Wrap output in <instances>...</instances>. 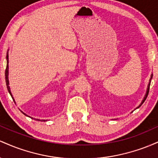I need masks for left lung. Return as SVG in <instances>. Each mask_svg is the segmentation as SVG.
<instances>
[{"instance_id": "obj_1", "label": "left lung", "mask_w": 158, "mask_h": 158, "mask_svg": "<svg viewBox=\"0 0 158 158\" xmlns=\"http://www.w3.org/2000/svg\"><path fill=\"white\" fill-rule=\"evenodd\" d=\"M152 77H153V75H152V76H151V79H150V81H149V83H148V88H147V91H146V96H145V97H144V99H143V100L142 101V102H141V104L139 105V107H140V106H141V105H142L143 103L145 102V100H146V98H147V97H148V91H149V88H150V82H151V80H152ZM139 107H137V108H139Z\"/></svg>"}]
</instances>
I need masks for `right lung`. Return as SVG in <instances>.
Returning <instances> with one entry per match:
<instances>
[{
  "mask_svg": "<svg viewBox=\"0 0 158 158\" xmlns=\"http://www.w3.org/2000/svg\"><path fill=\"white\" fill-rule=\"evenodd\" d=\"M6 60H7V64H6V70H5V77H6L5 78H6V83L7 89H8L9 92H10V95L12 96V94H11V92H10V87H9V80H8V61H9V60H8V54L6 55ZM13 101H14V99H13ZM25 115H26V114H25Z\"/></svg>",
  "mask_w": 158,
  "mask_h": 158,
  "instance_id": "obj_1",
  "label": "right lung"
}]
</instances>
